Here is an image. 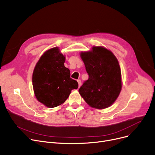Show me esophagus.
Here are the masks:
<instances>
[{"label":"esophagus","mask_w":155,"mask_h":155,"mask_svg":"<svg viewBox=\"0 0 155 155\" xmlns=\"http://www.w3.org/2000/svg\"><path fill=\"white\" fill-rule=\"evenodd\" d=\"M78 87H79L81 86V81L80 79L78 80Z\"/></svg>","instance_id":"1"}]
</instances>
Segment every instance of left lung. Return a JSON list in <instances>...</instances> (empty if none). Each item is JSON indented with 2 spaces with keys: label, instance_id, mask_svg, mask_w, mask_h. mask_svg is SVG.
Here are the masks:
<instances>
[{
  "label": "left lung",
  "instance_id": "1",
  "mask_svg": "<svg viewBox=\"0 0 155 155\" xmlns=\"http://www.w3.org/2000/svg\"><path fill=\"white\" fill-rule=\"evenodd\" d=\"M89 79L79 93L91 107L103 110L111 106L122 89L121 68L114 54L103 46H93L89 51H81Z\"/></svg>",
  "mask_w": 155,
  "mask_h": 155
}]
</instances>
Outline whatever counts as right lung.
Masks as SVG:
<instances>
[{
	"label": "right lung",
	"instance_id": "add662e5",
	"mask_svg": "<svg viewBox=\"0 0 155 155\" xmlns=\"http://www.w3.org/2000/svg\"><path fill=\"white\" fill-rule=\"evenodd\" d=\"M65 55L58 47L45 51L36 63L32 74V86L38 101L49 108L62 104L71 91L78 89V82L70 78L64 66Z\"/></svg>",
	"mask_w": 155,
	"mask_h": 155
}]
</instances>
